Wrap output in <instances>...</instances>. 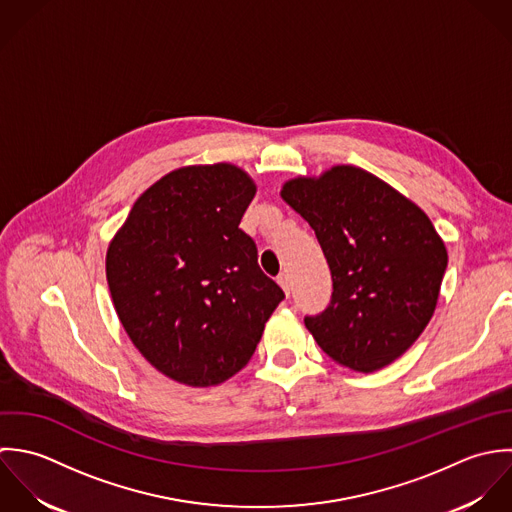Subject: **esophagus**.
Returning a JSON list of instances; mask_svg holds the SVG:
<instances>
[{
	"instance_id": "34e87169",
	"label": "esophagus",
	"mask_w": 512,
	"mask_h": 512,
	"mask_svg": "<svg viewBox=\"0 0 512 512\" xmlns=\"http://www.w3.org/2000/svg\"><path fill=\"white\" fill-rule=\"evenodd\" d=\"M277 283L281 285V289H283L285 295L289 297V295H291V279H289V275H287V273H281V275L277 277Z\"/></svg>"
}]
</instances>
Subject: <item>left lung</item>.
<instances>
[{"label": "left lung", "mask_w": 512, "mask_h": 512, "mask_svg": "<svg viewBox=\"0 0 512 512\" xmlns=\"http://www.w3.org/2000/svg\"><path fill=\"white\" fill-rule=\"evenodd\" d=\"M281 198L314 229L332 275L330 305L305 316L316 344L354 372L392 364L431 320L447 269L429 217L354 166L289 180Z\"/></svg>", "instance_id": "obj_1"}]
</instances>
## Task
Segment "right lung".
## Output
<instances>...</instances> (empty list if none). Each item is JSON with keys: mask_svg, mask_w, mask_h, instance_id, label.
I'll list each match as a JSON object with an SVG mask.
<instances>
[{"mask_svg": "<svg viewBox=\"0 0 512 512\" xmlns=\"http://www.w3.org/2000/svg\"><path fill=\"white\" fill-rule=\"evenodd\" d=\"M255 192L233 164L174 170L136 200L108 245L106 281L126 334L180 384L237 374L285 299L239 229Z\"/></svg>", "mask_w": 512, "mask_h": 512, "instance_id": "right-lung-1", "label": "right lung"}]
</instances>
